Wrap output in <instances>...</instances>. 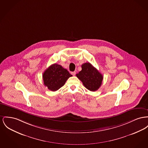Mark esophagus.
Here are the masks:
<instances>
[{"label":"esophagus","instance_id":"esophagus-1","mask_svg":"<svg viewBox=\"0 0 148 148\" xmlns=\"http://www.w3.org/2000/svg\"><path fill=\"white\" fill-rule=\"evenodd\" d=\"M71 74L73 75H75V74H76V72H75V71H73V72L71 73Z\"/></svg>","mask_w":148,"mask_h":148}]
</instances>
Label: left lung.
Here are the masks:
<instances>
[{"mask_svg": "<svg viewBox=\"0 0 148 148\" xmlns=\"http://www.w3.org/2000/svg\"><path fill=\"white\" fill-rule=\"evenodd\" d=\"M76 76L82 82L84 87L93 92L101 87L103 80V75L89 62L82 65V70Z\"/></svg>", "mask_w": 148, "mask_h": 148, "instance_id": "1", "label": "left lung"}]
</instances>
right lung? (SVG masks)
I'll use <instances>...</instances> for the list:
<instances>
[{"label":"right lung","instance_id":"1","mask_svg":"<svg viewBox=\"0 0 148 148\" xmlns=\"http://www.w3.org/2000/svg\"><path fill=\"white\" fill-rule=\"evenodd\" d=\"M71 76L69 72L61 65L53 64L44 71L42 77L44 85L51 91H56Z\"/></svg>","mask_w":148,"mask_h":148}]
</instances>
